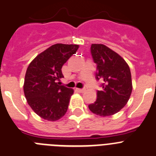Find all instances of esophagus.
I'll list each match as a JSON object with an SVG mask.
<instances>
[{
	"mask_svg": "<svg viewBox=\"0 0 156 156\" xmlns=\"http://www.w3.org/2000/svg\"><path fill=\"white\" fill-rule=\"evenodd\" d=\"M85 88H77V91H78V92H84L85 91Z\"/></svg>",
	"mask_w": 156,
	"mask_h": 156,
	"instance_id": "1",
	"label": "esophagus"
}]
</instances>
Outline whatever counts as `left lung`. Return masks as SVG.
Here are the masks:
<instances>
[{"mask_svg": "<svg viewBox=\"0 0 156 156\" xmlns=\"http://www.w3.org/2000/svg\"><path fill=\"white\" fill-rule=\"evenodd\" d=\"M91 54L96 64L95 78L103 83L97 91V99L88 105L90 111L100 116L112 115L127 104L132 91L130 68L116 52L101 44H92Z\"/></svg>", "mask_w": 156, "mask_h": 156, "instance_id": "left-lung-1", "label": "left lung"}]
</instances>
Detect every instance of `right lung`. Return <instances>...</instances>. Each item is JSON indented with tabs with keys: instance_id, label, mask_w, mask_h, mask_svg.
<instances>
[{
	"instance_id": "1",
	"label": "right lung",
	"mask_w": 156,
	"mask_h": 156,
	"mask_svg": "<svg viewBox=\"0 0 156 156\" xmlns=\"http://www.w3.org/2000/svg\"><path fill=\"white\" fill-rule=\"evenodd\" d=\"M77 44H56L39 54L27 68L24 92L33 111L48 121H56L66 113L74 91L60 85L62 68L76 53Z\"/></svg>"
}]
</instances>
